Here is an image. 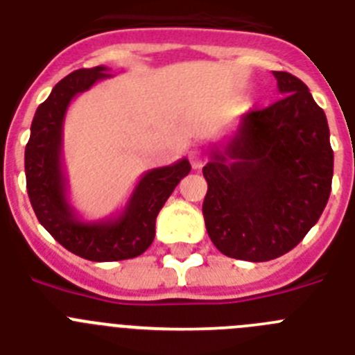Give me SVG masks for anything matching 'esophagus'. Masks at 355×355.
I'll use <instances>...</instances> for the list:
<instances>
[{"label":"esophagus","mask_w":355,"mask_h":355,"mask_svg":"<svg viewBox=\"0 0 355 355\" xmlns=\"http://www.w3.org/2000/svg\"><path fill=\"white\" fill-rule=\"evenodd\" d=\"M189 161H191V166H193L194 170H201V166H203V162H205L203 152H201V150H191Z\"/></svg>","instance_id":"1"}]
</instances>
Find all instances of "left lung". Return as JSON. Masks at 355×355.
Instances as JSON below:
<instances>
[{
    "label": "left lung",
    "instance_id": "8db88e82",
    "mask_svg": "<svg viewBox=\"0 0 355 355\" xmlns=\"http://www.w3.org/2000/svg\"><path fill=\"white\" fill-rule=\"evenodd\" d=\"M283 97L244 114L203 166V217L223 254L267 261L288 253L327 205L334 154L324 110L308 86L272 72Z\"/></svg>",
    "mask_w": 355,
    "mask_h": 355
}]
</instances>
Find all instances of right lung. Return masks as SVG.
<instances>
[{"label": "right lung", "mask_w": 355, "mask_h": 355, "mask_svg": "<svg viewBox=\"0 0 355 355\" xmlns=\"http://www.w3.org/2000/svg\"><path fill=\"white\" fill-rule=\"evenodd\" d=\"M107 67L79 69L54 86L37 107L24 152L26 189L40 225L70 253L92 261H118L145 253L155 237V219L178 182L191 171L187 159L141 175L118 216L85 221L69 201L63 168V122L72 98L113 78Z\"/></svg>", "instance_id": "add662e5"}]
</instances>
